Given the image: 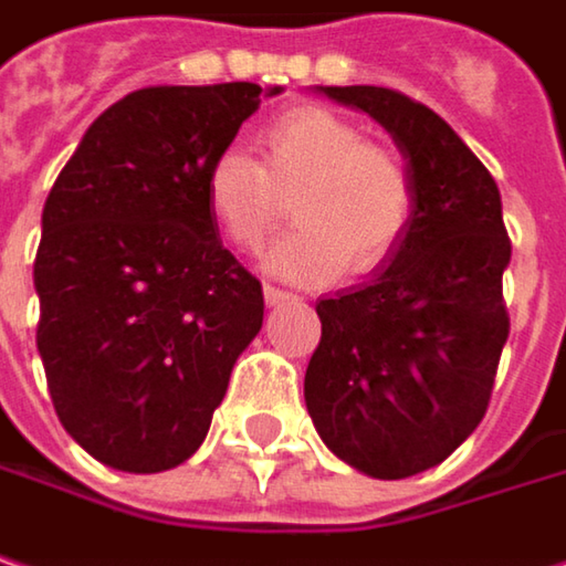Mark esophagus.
<instances>
[{
  "instance_id": "34e87169",
  "label": "esophagus",
  "mask_w": 566,
  "mask_h": 566,
  "mask_svg": "<svg viewBox=\"0 0 566 566\" xmlns=\"http://www.w3.org/2000/svg\"><path fill=\"white\" fill-rule=\"evenodd\" d=\"M287 301H297L294 291H284V287H275V284H265V304H287Z\"/></svg>"
}]
</instances>
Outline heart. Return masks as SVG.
<instances>
[{
	"label": "heart",
	"instance_id": "heart-1",
	"mask_svg": "<svg viewBox=\"0 0 566 566\" xmlns=\"http://www.w3.org/2000/svg\"><path fill=\"white\" fill-rule=\"evenodd\" d=\"M259 163L220 150L205 172V201L237 250L255 252L287 214L297 227L269 252V269L287 279H329L343 265L368 275L403 243L416 214V179L403 153L368 140L365 130L323 105H294L269 117Z\"/></svg>",
	"mask_w": 566,
	"mask_h": 566
}]
</instances>
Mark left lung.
I'll return each mask as SVG.
<instances>
[{"instance_id": "left-lung-1", "label": "left lung", "mask_w": 566, "mask_h": 566, "mask_svg": "<svg viewBox=\"0 0 566 566\" xmlns=\"http://www.w3.org/2000/svg\"><path fill=\"white\" fill-rule=\"evenodd\" d=\"M371 115L416 179V214L375 279L316 304L304 400L319 439L361 474L400 481L442 464L481 426L510 336V237L500 188L422 102L381 85H326Z\"/></svg>"}]
</instances>
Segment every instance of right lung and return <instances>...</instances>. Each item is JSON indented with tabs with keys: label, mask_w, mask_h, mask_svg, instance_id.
<instances>
[{
	"label": "right lung",
	"mask_w": 566,
	"mask_h": 566,
	"mask_svg": "<svg viewBox=\"0 0 566 566\" xmlns=\"http://www.w3.org/2000/svg\"><path fill=\"white\" fill-rule=\"evenodd\" d=\"M259 95L137 88L92 120L48 195L38 352L63 429L108 468L156 474L191 458L262 329V284L223 250L205 201L211 159Z\"/></svg>",
	"instance_id": "obj_1"
}]
</instances>
